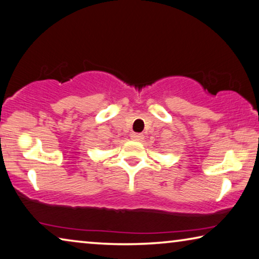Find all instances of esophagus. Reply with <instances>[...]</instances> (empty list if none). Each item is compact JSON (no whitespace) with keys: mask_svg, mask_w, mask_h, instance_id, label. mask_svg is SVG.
I'll return each instance as SVG.
<instances>
[{"mask_svg":"<svg viewBox=\"0 0 259 259\" xmlns=\"http://www.w3.org/2000/svg\"><path fill=\"white\" fill-rule=\"evenodd\" d=\"M142 138H143V135L140 134V133H132V134H131V139H132V140H134V141H140Z\"/></svg>","mask_w":259,"mask_h":259,"instance_id":"1","label":"esophagus"}]
</instances>
